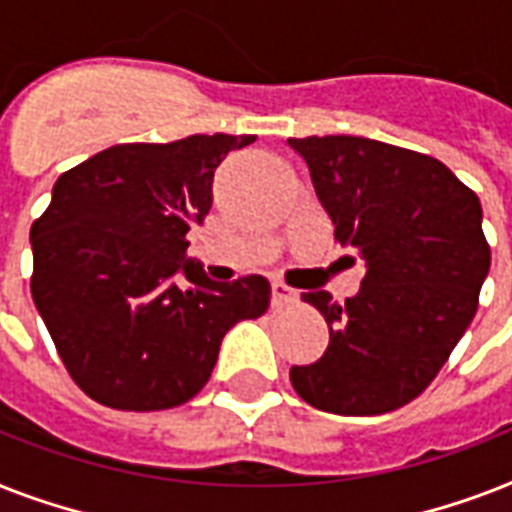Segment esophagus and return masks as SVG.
Masks as SVG:
<instances>
[{
  "instance_id": "1",
  "label": "esophagus",
  "mask_w": 512,
  "mask_h": 512,
  "mask_svg": "<svg viewBox=\"0 0 512 512\" xmlns=\"http://www.w3.org/2000/svg\"><path fill=\"white\" fill-rule=\"evenodd\" d=\"M297 300L295 289H289L284 281H273L271 284V305L273 308H281V305H289Z\"/></svg>"
}]
</instances>
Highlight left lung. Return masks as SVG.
<instances>
[{
  "label": "left lung",
  "mask_w": 512,
  "mask_h": 512,
  "mask_svg": "<svg viewBox=\"0 0 512 512\" xmlns=\"http://www.w3.org/2000/svg\"><path fill=\"white\" fill-rule=\"evenodd\" d=\"M311 172L335 241L366 273L356 297L305 292L329 324L316 364L292 366L297 396L321 412H393L428 388L478 311L492 249L481 201L446 164L353 135L289 138Z\"/></svg>",
  "instance_id": "obj_1"
}]
</instances>
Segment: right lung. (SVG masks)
Returning a JSON list of instances; mask_svg holds the SVG:
<instances>
[{"mask_svg":"<svg viewBox=\"0 0 512 512\" xmlns=\"http://www.w3.org/2000/svg\"><path fill=\"white\" fill-rule=\"evenodd\" d=\"M249 143L255 135L223 132L122 143L58 177L31 225V297L71 380L98 404L159 412L191 401L225 332L268 311L263 276L217 284L185 257L215 170Z\"/></svg>","mask_w":512,"mask_h":512,"instance_id":"right-lung-1","label":"right lung"}]
</instances>
